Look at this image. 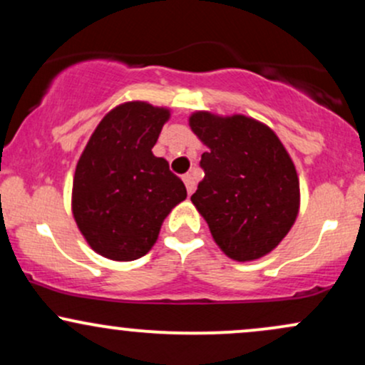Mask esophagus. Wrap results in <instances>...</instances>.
I'll list each match as a JSON object with an SVG mask.
<instances>
[{"instance_id":"esophagus-1","label":"esophagus","mask_w":365,"mask_h":365,"mask_svg":"<svg viewBox=\"0 0 365 365\" xmlns=\"http://www.w3.org/2000/svg\"><path fill=\"white\" fill-rule=\"evenodd\" d=\"M183 182H185L188 195H192V192L195 190V178H194V175H192V173L183 175Z\"/></svg>"}]
</instances>
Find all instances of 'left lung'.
Here are the masks:
<instances>
[{
  "instance_id": "obj_1",
  "label": "left lung",
  "mask_w": 365,
  "mask_h": 365,
  "mask_svg": "<svg viewBox=\"0 0 365 365\" xmlns=\"http://www.w3.org/2000/svg\"><path fill=\"white\" fill-rule=\"evenodd\" d=\"M188 125L209 149L192 204L230 259L264 257L299 216L300 183L290 154L273 128L250 116L194 111Z\"/></svg>"
}]
</instances>
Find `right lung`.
<instances>
[{"label": "right lung", "instance_id": "obj_1", "mask_svg": "<svg viewBox=\"0 0 365 365\" xmlns=\"http://www.w3.org/2000/svg\"><path fill=\"white\" fill-rule=\"evenodd\" d=\"M170 108L128 101L104 115L78 158L72 212L94 252L135 261L156 244L163 221L187 188L153 148Z\"/></svg>", "mask_w": 365, "mask_h": 365}]
</instances>
